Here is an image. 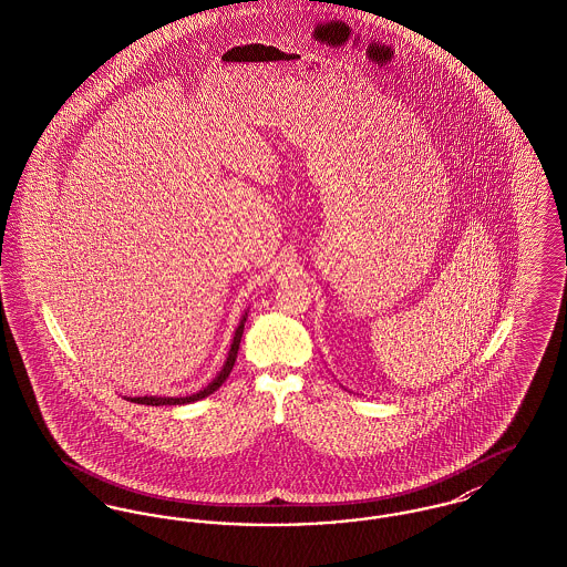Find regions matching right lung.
<instances>
[{"label":"right lung","instance_id":"add662e5","mask_svg":"<svg viewBox=\"0 0 567 567\" xmlns=\"http://www.w3.org/2000/svg\"><path fill=\"white\" fill-rule=\"evenodd\" d=\"M246 319H248V310L241 315V319H239V323H237V328H235L234 340H231V349H229V353H227V360H225V364L220 368V372L214 377V381L212 383H207L203 390H199L197 394H190V396H128L131 402H136V404H152V406H161V404H188V402H197V400L205 399V396H209V394H214L225 381H227V377L231 374V370H234L235 358H237V349H239V342H241V333H244V323H246Z\"/></svg>","mask_w":567,"mask_h":567}]
</instances>
